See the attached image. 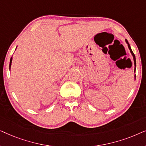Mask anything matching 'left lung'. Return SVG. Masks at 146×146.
I'll list each match as a JSON object with an SVG mask.
<instances>
[{
	"label": "left lung",
	"mask_w": 146,
	"mask_h": 146,
	"mask_svg": "<svg viewBox=\"0 0 146 146\" xmlns=\"http://www.w3.org/2000/svg\"><path fill=\"white\" fill-rule=\"evenodd\" d=\"M125 42L127 43V46H128V48H129V50H130V52H131V55H132V56H133V62H134V66H135V67H134V72L135 73V67H136V62H135V56L134 54H133V52H132V50H131V47H130V45H129V44L128 43V42H127V40H125ZM134 77H135V75L134 76Z\"/></svg>",
	"instance_id": "8db88e82"
}]
</instances>
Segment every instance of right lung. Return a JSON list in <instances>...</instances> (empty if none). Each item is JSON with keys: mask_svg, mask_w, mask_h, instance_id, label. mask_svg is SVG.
Returning a JSON list of instances; mask_svg holds the SVG:
<instances>
[{"mask_svg": "<svg viewBox=\"0 0 146 146\" xmlns=\"http://www.w3.org/2000/svg\"><path fill=\"white\" fill-rule=\"evenodd\" d=\"M12 60H13V57H11V60H10V64H9V69L11 70V64H12Z\"/></svg>", "mask_w": 146, "mask_h": 146, "instance_id": "1", "label": "right lung"}]
</instances>
